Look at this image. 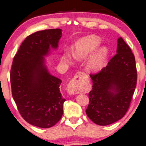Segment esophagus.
Segmentation results:
<instances>
[{
	"instance_id": "34e87169",
	"label": "esophagus",
	"mask_w": 146,
	"mask_h": 146,
	"mask_svg": "<svg viewBox=\"0 0 146 146\" xmlns=\"http://www.w3.org/2000/svg\"><path fill=\"white\" fill-rule=\"evenodd\" d=\"M86 75L82 72H77L67 86V91L70 95H74L80 93L84 86V79Z\"/></svg>"
}]
</instances>
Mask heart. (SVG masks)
I'll return each mask as SVG.
<instances>
[{"mask_svg": "<svg viewBox=\"0 0 146 146\" xmlns=\"http://www.w3.org/2000/svg\"><path fill=\"white\" fill-rule=\"evenodd\" d=\"M101 43V39L97 36L90 35L81 38L76 42L73 48V56L76 60H83L93 53ZM107 49L105 47H101L89 58L86 64L87 70L91 72L99 71L105 62ZM62 60L65 62L70 63L71 58L68 55H64Z\"/></svg>", "mask_w": 146, "mask_h": 146, "instance_id": "obj_1", "label": "heart"}]
</instances>
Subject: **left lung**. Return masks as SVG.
I'll list each match as a JSON object with an SVG mask.
<instances>
[{
	"instance_id": "left-lung-1",
	"label": "left lung",
	"mask_w": 146,
	"mask_h": 146,
	"mask_svg": "<svg viewBox=\"0 0 146 146\" xmlns=\"http://www.w3.org/2000/svg\"><path fill=\"white\" fill-rule=\"evenodd\" d=\"M117 42V54L108 65L98 73L90 74L93 88L86 113L99 125L111 124L125 115L137 86L135 56L122 37Z\"/></svg>"
}]
</instances>
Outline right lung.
<instances>
[{
	"instance_id": "right-lung-1",
	"label": "right lung",
	"mask_w": 146,
	"mask_h": 146,
	"mask_svg": "<svg viewBox=\"0 0 146 146\" xmlns=\"http://www.w3.org/2000/svg\"><path fill=\"white\" fill-rule=\"evenodd\" d=\"M62 29L35 32L27 36L14 56L10 71L12 96L27 122L41 128L55 125L63 115L62 80L51 75L45 56L56 49Z\"/></svg>"
}]
</instances>
